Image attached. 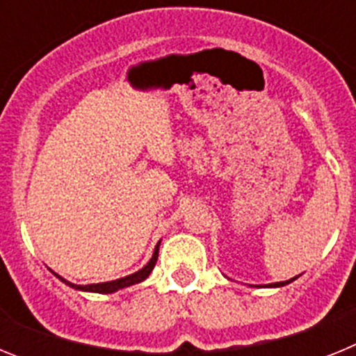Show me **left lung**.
Wrapping results in <instances>:
<instances>
[{
    "label": "left lung",
    "mask_w": 356,
    "mask_h": 356,
    "mask_svg": "<svg viewBox=\"0 0 356 356\" xmlns=\"http://www.w3.org/2000/svg\"><path fill=\"white\" fill-rule=\"evenodd\" d=\"M296 278H298V276H294V278L287 280V282H278V284H269V285H266V287H284V285H287V284H291V282H294Z\"/></svg>",
    "instance_id": "8db88e82"
}]
</instances>
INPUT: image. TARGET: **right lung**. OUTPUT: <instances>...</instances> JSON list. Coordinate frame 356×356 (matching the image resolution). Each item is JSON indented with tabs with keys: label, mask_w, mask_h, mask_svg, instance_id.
<instances>
[{
	"label": "right lung",
	"mask_w": 356,
	"mask_h": 356,
	"mask_svg": "<svg viewBox=\"0 0 356 356\" xmlns=\"http://www.w3.org/2000/svg\"><path fill=\"white\" fill-rule=\"evenodd\" d=\"M159 246H160V242L155 246V251H153V257L149 259V262H147L143 269H139V271L134 273V275L124 276V278L112 280V282H102V284H89V285H76V284H71V282H67V280H64L62 276L56 275V273H53V275L60 280V282H64L65 285H69L71 289H76V291L97 292V294H112V292H118V291H121V289H127V287H131V285H135V284H140V282H144V280L151 275V271H153V267H155V264H156V259H159Z\"/></svg>",
	"instance_id": "1"
}]
</instances>
